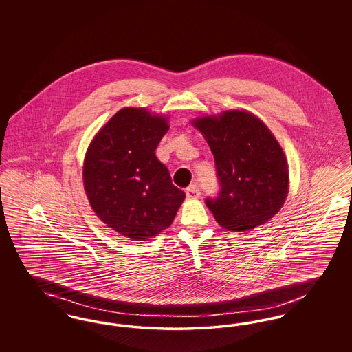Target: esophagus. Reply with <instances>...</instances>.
<instances>
[{
	"label": "esophagus",
	"mask_w": 352,
	"mask_h": 352,
	"mask_svg": "<svg viewBox=\"0 0 352 352\" xmlns=\"http://www.w3.org/2000/svg\"><path fill=\"white\" fill-rule=\"evenodd\" d=\"M186 195L188 199H198L199 195H201V191L198 188L197 184H190L187 188H186Z\"/></svg>",
	"instance_id": "esophagus-1"
}]
</instances>
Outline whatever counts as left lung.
Returning <instances> with one entry per match:
<instances>
[{"mask_svg": "<svg viewBox=\"0 0 352 352\" xmlns=\"http://www.w3.org/2000/svg\"><path fill=\"white\" fill-rule=\"evenodd\" d=\"M214 154L219 191L206 204L219 224L234 232L265 224L283 207L289 170L283 148L268 126L247 111L192 120Z\"/></svg>", "mask_w": 352, "mask_h": 352, "instance_id": "obj_1", "label": "left lung"}]
</instances>
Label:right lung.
I'll use <instances>...</instances> for the list:
<instances>
[{
	"label": "right lung",
	"mask_w": 352,
	"mask_h": 352,
	"mask_svg": "<svg viewBox=\"0 0 352 352\" xmlns=\"http://www.w3.org/2000/svg\"><path fill=\"white\" fill-rule=\"evenodd\" d=\"M168 131V118L145 108H122L95 135L84 158V190L92 210L133 241L170 227L186 197L154 153Z\"/></svg>",
	"instance_id": "add662e5"
}]
</instances>
